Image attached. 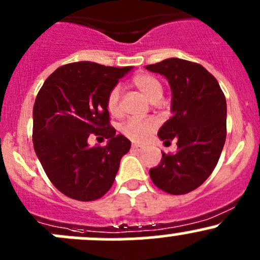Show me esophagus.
<instances>
[{
  "mask_svg": "<svg viewBox=\"0 0 260 260\" xmlns=\"http://www.w3.org/2000/svg\"><path fill=\"white\" fill-rule=\"evenodd\" d=\"M132 149H133V151H138V152H140V151H142V149H143V146L137 145V143H133Z\"/></svg>",
  "mask_w": 260,
  "mask_h": 260,
  "instance_id": "34e87169",
  "label": "esophagus"
}]
</instances>
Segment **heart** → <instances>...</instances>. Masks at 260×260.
Wrapping results in <instances>:
<instances>
[{"instance_id":"heart-1","label":"heart","mask_w":260,"mask_h":260,"mask_svg":"<svg viewBox=\"0 0 260 260\" xmlns=\"http://www.w3.org/2000/svg\"><path fill=\"white\" fill-rule=\"evenodd\" d=\"M133 84L136 88L147 96L149 102L157 103L162 98L164 94V88H162L161 81L156 77L151 74H137L133 78ZM120 94L119 86H114L111 89L107 96V109L112 115L118 117L122 114V107H120ZM157 122L152 118L147 119H140V118H131L125 120L120 127V132L135 142H145L148 140L149 136L156 131Z\"/></svg>"}]
</instances>
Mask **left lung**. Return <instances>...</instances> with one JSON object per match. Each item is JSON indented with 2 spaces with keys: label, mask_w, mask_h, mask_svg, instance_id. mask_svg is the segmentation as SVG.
I'll list each match as a JSON object with an SVG mask.
<instances>
[{
  "label": "left lung",
  "mask_w": 260,
  "mask_h": 260,
  "mask_svg": "<svg viewBox=\"0 0 260 260\" xmlns=\"http://www.w3.org/2000/svg\"><path fill=\"white\" fill-rule=\"evenodd\" d=\"M146 69L169 80L172 117L158 137L177 143L175 153L162 152L149 176L161 190L183 195L203 185L219 161L226 138V101L217 80L200 64L170 57Z\"/></svg>",
  "instance_id": "left-lung-1"
}]
</instances>
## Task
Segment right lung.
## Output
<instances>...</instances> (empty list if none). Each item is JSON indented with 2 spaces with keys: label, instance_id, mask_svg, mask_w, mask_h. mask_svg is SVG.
Segmentation results:
<instances>
[{
  "label": "right lung",
  "instance_id": "right-lung-1",
  "mask_svg": "<svg viewBox=\"0 0 260 260\" xmlns=\"http://www.w3.org/2000/svg\"><path fill=\"white\" fill-rule=\"evenodd\" d=\"M131 70L91 61L62 65L36 96L34 148L49 180L68 198L93 201L113 185L131 141L109 124L107 96ZM90 133L106 137L107 146H89Z\"/></svg>",
  "mask_w": 260,
  "mask_h": 260
}]
</instances>
